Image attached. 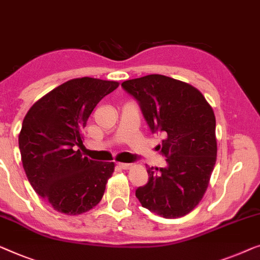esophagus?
Here are the masks:
<instances>
[{
	"instance_id": "1",
	"label": "esophagus",
	"mask_w": 260,
	"mask_h": 260,
	"mask_svg": "<svg viewBox=\"0 0 260 260\" xmlns=\"http://www.w3.org/2000/svg\"><path fill=\"white\" fill-rule=\"evenodd\" d=\"M133 165L134 164H131V163H118V167L122 168L123 170H129V169L133 168Z\"/></svg>"
}]
</instances>
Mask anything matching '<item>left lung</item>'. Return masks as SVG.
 <instances>
[{
	"label": "left lung",
	"mask_w": 260,
	"mask_h": 260,
	"mask_svg": "<svg viewBox=\"0 0 260 260\" xmlns=\"http://www.w3.org/2000/svg\"><path fill=\"white\" fill-rule=\"evenodd\" d=\"M139 102L152 134L163 133L158 150L167 168H149V182L136 190L143 208L164 218L183 217L198 205L217 159L216 117L203 93L189 83L164 76L124 81Z\"/></svg>",
	"instance_id": "1"
}]
</instances>
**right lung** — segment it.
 <instances>
[{"mask_svg": "<svg viewBox=\"0 0 260 260\" xmlns=\"http://www.w3.org/2000/svg\"><path fill=\"white\" fill-rule=\"evenodd\" d=\"M118 82L74 78L51 90L25 115L18 135L22 164L32 189L54 210L76 216L99 204L114 161L82 156L83 129L101 100Z\"/></svg>", "mask_w": 260, "mask_h": 260, "instance_id": "obj_1", "label": "right lung"}]
</instances>
